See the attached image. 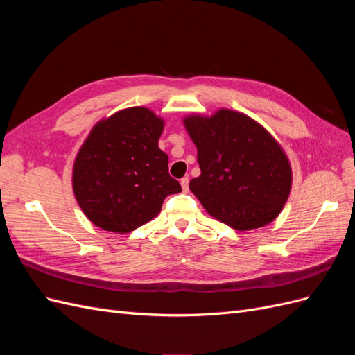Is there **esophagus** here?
Wrapping results in <instances>:
<instances>
[{
	"label": "esophagus",
	"instance_id": "1",
	"mask_svg": "<svg viewBox=\"0 0 355 355\" xmlns=\"http://www.w3.org/2000/svg\"><path fill=\"white\" fill-rule=\"evenodd\" d=\"M180 185H182V189H184V192H188L189 191V179L185 176L180 179Z\"/></svg>",
	"mask_w": 355,
	"mask_h": 355
}]
</instances>
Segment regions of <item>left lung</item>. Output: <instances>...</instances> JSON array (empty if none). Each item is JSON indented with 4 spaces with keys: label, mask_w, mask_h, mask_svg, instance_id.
<instances>
[{
    "label": "left lung",
    "mask_w": 355,
    "mask_h": 355,
    "mask_svg": "<svg viewBox=\"0 0 355 355\" xmlns=\"http://www.w3.org/2000/svg\"><path fill=\"white\" fill-rule=\"evenodd\" d=\"M182 121L201 168L189 189L210 216L239 231L271 223L292 189V167L277 139L249 115L227 108Z\"/></svg>",
    "instance_id": "obj_1"
}]
</instances>
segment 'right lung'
Returning <instances> with one entry per match:
<instances>
[{
  "mask_svg": "<svg viewBox=\"0 0 355 355\" xmlns=\"http://www.w3.org/2000/svg\"><path fill=\"white\" fill-rule=\"evenodd\" d=\"M164 120L132 106L96 123L75 157L72 189L96 227L130 232L154 219L170 194L182 191L158 146Z\"/></svg>",
  "mask_w": 355,
  "mask_h": 355,
  "instance_id": "1",
  "label": "right lung"
}]
</instances>
